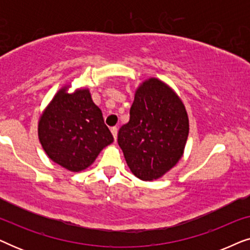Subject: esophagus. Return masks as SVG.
<instances>
[{
    "label": "esophagus",
    "mask_w": 250,
    "mask_h": 250,
    "mask_svg": "<svg viewBox=\"0 0 250 250\" xmlns=\"http://www.w3.org/2000/svg\"><path fill=\"white\" fill-rule=\"evenodd\" d=\"M111 133H112V135H114V139H115V140L117 139V133H118V128L116 127V126H115V127H111Z\"/></svg>",
    "instance_id": "1"
}]
</instances>
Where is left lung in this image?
<instances>
[{
	"instance_id": "1",
	"label": "left lung",
	"mask_w": 250,
	"mask_h": 250,
	"mask_svg": "<svg viewBox=\"0 0 250 250\" xmlns=\"http://www.w3.org/2000/svg\"><path fill=\"white\" fill-rule=\"evenodd\" d=\"M189 118L183 102L168 85L149 78L136 88L129 121L119 128L118 145L136 177L153 181L183 156Z\"/></svg>"
}]
</instances>
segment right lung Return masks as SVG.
Segmentation results:
<instances>
[{
  "label": "right lung",
  "instance_id": "1",
  "mask_svg": "<svg viewBox=\"0 0 250 250\" xmlns=\"http://www.w3.org/2000/svg\"><path fill=\"white\" fill-rule=\"evenodd\" d=\"M68 88H60L41 115L39 139L52 162L81 172L114 138L88 88H77L74 93H68Z\"/></svg>",
  "mask_w": 250,
  "mask_h": 250
}]
</instances>
